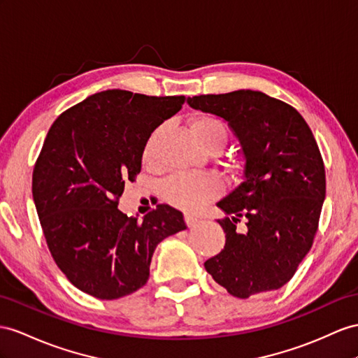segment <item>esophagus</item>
Returning a JSON list of instances; mask_svg holds the SVG:
<instances>
[{"label": "esophagus", "mask_w": 358, "mask_h": 358, "mask_svg": "<svg viewBox=\"0 0 358 358\" xmlns=\"http://www.w3.org/2000/svg\"><path fill=\"white\" fill-rule=\"evenodd\" d=\"M185 221H186V224H187V227L190 228V227H194L196 222H198V217L195 216V215H190V213H186L185 215Z\"/></svg>", "instance_id": "obj_1"}]
</instances>
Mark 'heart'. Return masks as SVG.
Returning a JSON list of instances; mask_svg holds the SVG:
<instances>
[{"label":"heart","instance_id":"1","mask_svg":"<svg viewBox=\"0 0 358 358\" xmlns=\"http://www.w3.org/2000/svg\"><path fill=\"white\" fill-rule=\"evenodd\" d=\"M190 131L194 134L196 142L207 151L224 148L228 139V130L222 119L213 115H201L195 117L190 124ZM162 128H157L145 145L143 157L151 160L154 157L155 143H157ZM221 190V181L212 173L204 176H190V173H181L173 176L164 182V195L171 204L181 208H196L206 201L213 198Z\"/></svg>","mask_w":358,"mask_h":358}]
</instances>
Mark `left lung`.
<instances>
[{"label":"left lung","instance_id":"obj_1","mask_svg":"<svg viewBox=\"0 0 358 358\" xmlns=\"http://www.w3.org/2000/svg\"><path fill=\"white\" fill-rule=\"evenodd\" d=\"M187 104L225 119L243 159L241 182L216 204L227 215L217 219L227 241L206 271L242 299L282 287L313 245L325 199L313 133L296 108L259 90L198 95Z\"/></svg>","mask_w":358,"mask_h":358}]
</instances>
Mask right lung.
<instances>
[{
  "label": "right lung",
  "mask_w": 358,
  "mask_h": 358,
  "mask_svg": "<svg viewBox=\"0 0 358 358\" xmlns=\"http://www.w3.org/2000/svg\"><path fill=\"white\" fill-rule=\"evenodd\" d=\"M185 96L104 90L51 125L33 171V199L60 271L98 299L143 287L155 246L186 230L178 210L160 204L142 221L117 208L142 168L151 133L180 112Z\"/></svg>",
  "instance_id": "add662e5"
}]
</instances>
